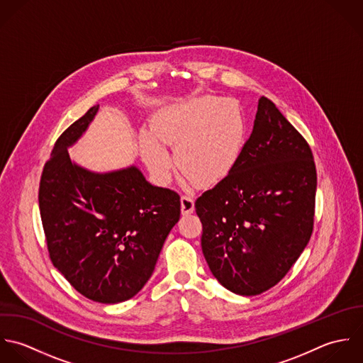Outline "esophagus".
Listing matches in <instances>:
<instances>
[{
	"instance_id": "obj_1",
	"label": "esophagus",
	"mask_w": 363,
	"mask_h": 363,
	"mask_svg": "<svg viewBox=\"0 0 363 363\" xmlns=\"http://www.w3.org/2000/svg\"><path fill=\"white\" fill-rule=\"evenodd\" d=\"M195 201L192 195H182L181 196V211L184 215H189L194 212Z\"/></svg>"
}]
</instances>
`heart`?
Returning a JSON list of instances; mask_svg holds the SVG:
<instances>
[{"label":"heart","instance_id":"1","mask_svg":"<svg viewBox=\"0 0 363 363\" xmlns=\"http://www.w3.org/2000/svg\"><path fill=\"white\" fill-rule=\"evenodd\" d=\"M245 121L233 101L199 96L165 108L154 122V132H143L142 151L155 178L167 182L177 150L179 168L202 185L225 178L234 168L244 145Z\"/></svg>","mask_w":363,"mask_h":363}]
</instances>
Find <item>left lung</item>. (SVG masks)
<instances>
[{"label": "left lung", "instance_id": "left-lung-1", "mask_svg": "<svg viewBox=\"0 0 363 363\" xmlns=\"http://www.w3.org/2000/svg\"><path fill=\"white\" fill-rule=\"evenodd\" d=\"M315 189L310 145L261 96L234 168L195 202L203 255L225 289L255 296L281 282L311 237Z\"/></svg>", "mask_w": 363, "mask_h": 363}]
</instances>
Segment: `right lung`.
Listing matches in <instances>:
<instances>
[{
  "label": "right lung",
  "instance_id": "obj_1",
  "mask_svg": "<svg viewBox=\"0 0 363 363\" xmlns=\"http://www.w3.org/2000/svg\"><path fill=\"white\" fill-rule=\"evenodd\" d=\"M99 105L57 139L43 167L39 209L53 265L82 296L121 303L150 279L171 228L179 195L152 186L135 165L98 174L70 160L67 148L86 130Z\"/></svg>",
  "mask_w": 363,
  "mask_h": 363
}]
</instances>
